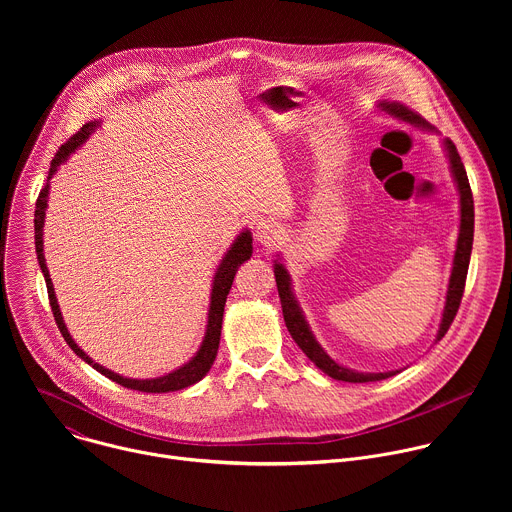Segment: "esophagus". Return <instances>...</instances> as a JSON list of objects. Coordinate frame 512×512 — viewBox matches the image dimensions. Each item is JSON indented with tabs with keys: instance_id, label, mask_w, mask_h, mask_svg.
<instances>
[{
	"instance_id": "34e87169",
	"label": "esophagus",
	"mask_w": 512,
	"mask_h": 512,
	"mask_svg": "<svg viewBox=\"0 0 512 512\" xmlns=\"http://www.w3.org/2000/svg\"><path fill=\"white\" fill-rule=\"evenodd\" d=\"M279 235H281V225L271 221V218H261V221L255 223V237H257V241L269 245L275 239H279Z\"/></svg>"
}]
</instances>
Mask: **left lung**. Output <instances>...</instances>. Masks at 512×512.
<instances>
[{
  "mask_svg": "<svg viewBox=\"0 0 512 512\" xmlns=\"http://www.w3.org/2000/svg\"><path fill=\"white\" fill-rule=\"evenodd\" d=\"M379 107L413 125L419 127L423 131H431L437 133V129L433 125H429L421 115H417L415 111H411L407 105L403 103H389V101H381ZM444 150L450 162V172L452 178L456 182L458 194H460V233H458V243H456V253H454V263H452V275H450V283H448V294H446V306H444V314H442V322H440V330H437L435 342L442 340L450 328V324L456 318V312L460 308L462 302V294H464V285H466V275H468V265H470V253H472V241H474V198H472V190H470V182H468V174L464 170L462 158L456 150V145L452 143V139H444ZM273 273H275V281H277V291H279V300H281V310H283V320L285 326L291 334V338L296 340V344L302 348V352L316 364V367L336 379V381H346V383H373V381H383L389 379L401 371H387V373H358L352 371L344 364H338L316 340V336L310 330V324L306 322V316L294 296V289H291V277L285 269V265L275 259L273 261Z\"/></svg>",
  "mask_w": 512,
  "mask_h": 512,
  "instance_id": "8db88e82",
  "label": "left lung"
}]
</instances>
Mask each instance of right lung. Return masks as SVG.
Masks as SVG:
<instances>
[{
    "mask_svg": "<svg viewBox=\"0 0 512 512\" xmlns=\"http://www.w3.org/2000/svg\"><path fill=\"white\" fill-rule=\"evenodd\" d=\"M101 125V121H89L87 125L81 127V131H77L75 135H72L64 145H60V150L56 152L52 164H50V172H48V180H46V186L40 190V196L36 200V212H34V243H36V255H38V263H40V269H42V275L46 279V287H48V300H50V308H52V314H54V320H56V326L62 334V338L66 340V344L75 350V354L79 358H83L87 364H91V367L95 371H99L101 375H105L107 379L119 383L121 387H127V389H135V391H141V393H170V391H180V389H186L194 383H198L212 367V362L216 358V352H218V342H221V328H223V314H225V304H227V296L231 291V285H233V279H235V273L239 271V267L251 259L253 255V237H251V231L245 229L235 241L233 245L229 247V251L225 253L221 265H218L216 273H214V279H212V291H210V306H208V320H206V332H204V338H202V344L200 348L196 350V354L186 362L182 364V367H178L176 371L164 375V377H156V379H127V377H121L105 367H101L99 362H95L75 340H72L64 320H62V314H60V306H58V300H56V294H54V285H52V279H50V273H48V267H46V259H44V218H46V208H48V194H50V180L52 176L58 172L60 164H64L72 154H75L81 145L91 137V133Z\"/></svg>",
    "mask_w": 512,
    "mask_h": 512,
    "instance_id": "add662e5",
    "label": "right lung"
}]
</instances>
